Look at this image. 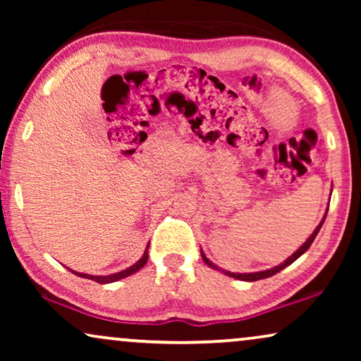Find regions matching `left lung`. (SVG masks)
Returning a JSON list of instances; mask_svg holds the SVG:
<instances>
[{
  "label": "left lung",
  "instance_id": "left-lung-1",
  "mask_svg": "<svg viewBox=\"0 0 361 361\" xmlns=\"http://www.w3.org/2000/svg\"><path fill=\"white\" fill-rule=\"evenodd\" d=\"M325 216H327V212H325L324 219L320 220V224H319L317 226H315V230L312 231V235H310L309 238L305 240V243H304L302 246H299V250H298V251H294V253L290 255L288 259L283 261V263L278 264V266H274V268H271V269H266V271H258V273H231V271H225V269L219 268V266H216V264L212 263V261H210V259L207 258V256H205L204 251L200 250V253H202V259H204V263H205L207 266H210L212 269H216V271H220V273H224V274H226V276H230V278H235V279H240V281H248V283H253V281H258V279H266V278H271V276H274L276 273H279L281 269H284L286 266L293 264L294 261L299 258V256H302V255L305 253V251H307V250L310 248V245H312V241L315 240V236H317L319 230L322 228V225H324V221H325Z\"/></svg>",
  "mask_w": 361,
  "mask_h": 361
}]
</instances>
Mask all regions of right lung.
Listing matches in <instances>:
<instances>
[{"mask_svg":"<svg viewBox=\"0 0 361 361\" xmlns=\"http://www.w3.org/2000/svg\"><path fill=\"white\" fill-rule=\"evenodd\" d=\"M147 246H149V245H147ZM146 263H147V248H146L145 253H142L141 258L137 259L135 264L130 266V268L120 271V273H113V274H108V276H92V274H85V273H77V271H73V269H71V268H67V269L72 271L73 274L80 276V278L92 279V281H95V283H100V284H110V283H115V281H120V279H123V278H128V276L135 274L136 271H140Z\"/></svg>","mask_w":361,"mask_h":361,"instance_id":"right-lung-1","label":"right lung"}]
</instances>
